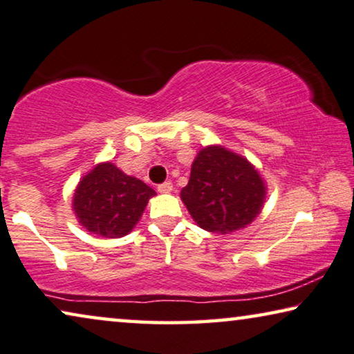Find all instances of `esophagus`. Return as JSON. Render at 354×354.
<instances>
[{
  "instance_id": "34e87169",
  "label": "esophagus",
  "mask_w": 354,
  "mask_h": 354,
  "mask_svg": "<svg viewBox=\"0 0 354 354\" xmlns=\"http://www.w3.org/2000/svg\"><path fill=\"white\" fill-rule=\"evenodd\" d=\"M157 191L160 192V194H170L173 191V184L170 181L163 183V184H160V186L157 187Z\"/></svg>"
}]
</instances>
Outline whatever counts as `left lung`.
<instances>
[{
  "mask_svg": "<svg viewBox=\"0 0 354 354\" xmlns=\"http://www.w3.org/2000/svg\"><path fill=\"white\" fill-rule=\"evenodd\" d=\"M181 201L198 227L231 234L260 215L266 184L255 165L220 144L198 151Z\"/></svg>",
  "mask_w": 354,
  "mask_h": 354,
  "instance_id": "1",
  "label": "left lung"
}]
</instances>
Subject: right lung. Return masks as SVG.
<instances>
[{
  "mask_svg": "<svg viewBox=\"0 0 354 354\" xmlns=\"http://www.w3.org/2000/svg\"><path fill=\"white\" fill-rule=\"evenodd\" d=\"M153 196L156 191L141 179L127 175L112 162H101L80 179L72 210L88 232L117 239L133 231Z\"/></svg>",
  "mask_w": 354,
  "mask_h": 354,
  "instance_id": "add662e5",
  "label": "right lung"
}]
</instances>
